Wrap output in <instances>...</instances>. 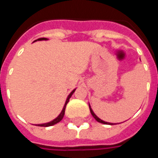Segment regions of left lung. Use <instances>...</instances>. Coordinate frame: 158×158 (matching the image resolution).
<instances>
[{
	"mask_svg": "<svg viewBox=\"0 0 158 158\" xmlns=\"http://www.w3.org/2000/svg\"><path fill=\"white\" fill-rule=\"evenodd\" d=\"M89 111H90V113H91V114H92V116L94 117V118H95V119H96V121H97V122L102 123H104V124H107V123H108V124H113V123H110L104 122V121H102V119H100L99 118H98V117L96 116V114L94 113V112H93V111H92V109L90 108V106H89Z\"/></svg>",
	"mask_w": 158,
	"mask_h": 158,
	"instance_id": "8db88e82",
	"label": "left lung"
}]
</instances>
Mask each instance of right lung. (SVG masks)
<instances>
[{
	"instance_id": "right-lung-1",
	"label": "right lung",
	"mask_w": 158,
	"mask_h": 158,
	"mask_svg": "<svg viewBox=\"0 0 158 158\" xmlns=\"http://www.w3.org/2000/svg\"><path fill=\"white\" fill-rule=\"evenodd\" d=\"M39 40H46V38H40V39H38ZM74 90L75 89H73L72 92L70 93V95H69V96H68V99H67V101H66V103L65 105H64V106H63V109H62V113L59 114V116L56 118H55L54 120H52V122L50 123H42V124H38L39 126H41V127H49V126H52L54 125V124H56V123H59L61 120L62 119V118H63V116H64V113H65V108H66V105L68 104V102H69V99H70V97L72 96V95L73 94V92H74Z\"/></svg>"
}]
</instances>
